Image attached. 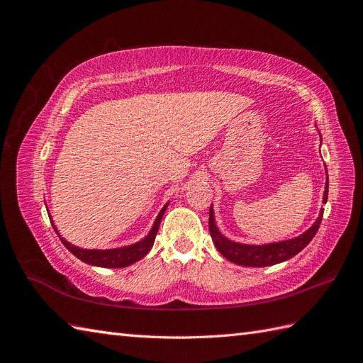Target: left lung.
Instances as JSON below:
<instances>
[{"mask_svg":"<svg viewBox=\"0 0 363 363\" xmlns=\"http://www.w3.org/2000/svg\"><path fill=\"white\" fill-rule=\"evenodd\" d=\"M327 196H328V175L325 180L323 204L327 203ZM323 213H324V208L320 211V215H318V218L315 219V223L300 236H295L286 240H279V242L252 245V244L235 242V240L225 238L221 232H219L215 221L213 204H211V212H208V230H211V236L216 250L221 252L227 260L233 262L240 267H257V268L271 267V265H276V263L289 260L295 255H298V252L311 242L313 236L316 235L318 228H320Z\"/></svg>","mask_w":363,"mask_h":363,"instance_id":"8db88e82","label":"left lung"}]
</instances>
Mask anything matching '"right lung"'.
<instances>
[{
    "label": "right lung",
    "instance_id": "add662e5",
    "mask_svg": "<svg viewBox=\"0 0 363 363\" xmlns=\"http://www.w3.org/2000/svg\"><path fill=\"white\" fill-rule=\"evenodd\" d=\"M168 204L169 203H167L162 207V211L156 216L155 224H152L151 230L144 239H140L139 242H135L131 245L118 247V248H107V250H87V248H80L77 245H72L71 242H68V240L59 233L56 224H54L52 218L50 216V212H48V216H50V221L52 224L54 232H56L57 236L60 238L62 244L67 247L77 259H80L82 262L87 263V265H92V267L125 268V267L133 265V263H136L138 260H140L142 257H145L148 255V251L152 248V244H155V239H156V235H157L160 221H162L164 211H167Z\"/></svg>",
    "mask_w": 363,
    "mask_h": 363
}]
</instances>
